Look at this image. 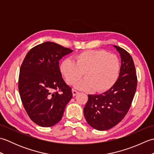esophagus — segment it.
<instances>
[{"instance_id":"obj_1","label":"esophagus","mask_w":154,"mask_h":154,"mask_svg":"<svg viewBox=\"0 0 154 154\" xmlns=\"http://www.w3.org/2000/svg\"><path fill=\"white\" fill-rule=\"evenodd\" d=\"M72 93H73V96L75 97V96L76 95V94L78 93V91H76V90L73 89V90H72Z\"/></svg>"}]
</instances>
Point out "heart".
Returning <instances> with one entry per match:
<instances>
[{
	"mask_svg": "<svg viewBox=\"0 0 154 154\" xmlns=\"http://www.w3.org/2000/svg\"><path fill=\"white\" fill-rule=\"evenodd\" d=\"M66 59L60 65L65 82L72 85L84 74L85 78L75 84L78 89L103 92L113 86L119 77L120 62L116 55L104 50H87Z\"/></svg>",
	"mask_w": 154,
	"mask_h": 154,
	"instance_id": "heart-1",
	"label": "heart"
}]
</instances>
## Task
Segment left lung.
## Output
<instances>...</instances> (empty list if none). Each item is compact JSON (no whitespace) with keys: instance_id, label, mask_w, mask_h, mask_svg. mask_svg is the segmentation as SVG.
I'll use <instances>...</instances> for the list:
<instances>
[{"instance_id":"obj_1","label":"left lung","mask_w":154,"mask_h":154,"mask_svg":"<svg viewBox=\"0 0 154 154\" xmlns=\"http://www.w3.org/2000/svg\"><path fill=\"white\" fill-rule=\"evenodd\" d=\"M121 58L119 79L110 89L100 94H89L83 109L87 122L93 128L106 130L122 120L129 109L137 87L132 57L123 48L114 45Z\"/></svg>"}]
</instances>
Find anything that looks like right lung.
Here are the masks:
<instances>
[{
	"mask_svg": "<svg viewBox=\"0 0 154 154\" xmlns=\"http://www.w3.org/2000/svg\"><path fill=\"white\" fill-rule=\"evenodd\" d=\"M73 50L46 42L32 48L20 69L18 90L30 119L42 127L61 120L73 97L71 88L62 78L59 61Z\"/></svg>",
	"mask_w": 154,
	"mask_h": 154,
	"instance_id": "obj_1",
	"label": "right lung"
}]
</instances>
